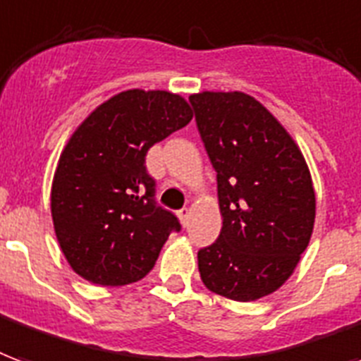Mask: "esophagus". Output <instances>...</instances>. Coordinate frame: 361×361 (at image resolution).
<instances>
[{"mask_svg": "<svg viewBox=\"0 0 361 361\" xmlns=\"http://www.w3.org/2000/svg\"><path fill=\"white\" fill-rule=\"evenodd\" d=\"M178 216H180L181 224H183V226H188L189 216H191V210H189V208H181L180 212H178Z\"/></svg>", "mask_w": 361, "mask_h": 361, "instance_id": "34e87169", "label": "esophagus"}]
</instances>
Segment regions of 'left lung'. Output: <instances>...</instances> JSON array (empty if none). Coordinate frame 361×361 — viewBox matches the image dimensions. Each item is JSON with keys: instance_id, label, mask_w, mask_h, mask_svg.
Returning <instances> with one entry per match:
<instances>
[{"instance_id": "left-lung-1", "label": "left lung", "mask_w": 361, "mask_h": 361, "mask_svg": "<svg viewBox=\"0 0 361 361\" xmlns=\"http://www.w3.org/2000/svg\"><path fill=\"white\" fill-rule=\"evenodd\" d=\"M216 170L221 231L199 250L202 283L248 302L289 279L316 218V195L300 149L255 97L202 92L189 97Z\"/></svg>"}]
</instances>
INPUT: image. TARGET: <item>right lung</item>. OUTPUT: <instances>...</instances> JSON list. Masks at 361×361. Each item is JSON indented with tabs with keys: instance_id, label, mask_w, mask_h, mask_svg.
Listing matches in <instances>:
<instances>
[{
	"instance_id": "right-lung-1",
	"label": "right lung",
	"mask_w": 361,
	"mask_h": 361,
	"mask_svg": "<svg viewBox=\"0 0 361 361\" xmlns=\"http://www.w3.org/2000/svg\"><path fill=\"white\" fill-rule=\"evenodd\" d=\"M193 118L168 92L128 90L97 106L59 159L51 216L71 268L105 287L140 281L153 269L180 220L157 204L147 151Z\"/></svg>"
}]
</instances>
